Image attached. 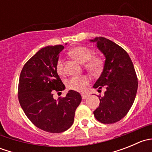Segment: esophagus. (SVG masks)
<instances>
[{
    "instance_id": "34e87169",
    "label": "esophagus",
    "mask_w": 152,
    "mask_h": 152,
    "mask_svg": "<svg viewBox=\"0 0 152 152\" xmlns=\"http://www.w3.org/2000/svg\"><path fill=\"white\" fill-rule=\"evenodd\" d=\"M82 99H84V100H85V99H87V98L89 97V95L87 94V93H82Z\"/></svg>"
}]
</instances>
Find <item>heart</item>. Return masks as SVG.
<instances>
[{
	"label": "heart",
	"instance_id": "obj_1",
	"mask_svg": "<svg viewBox=\"0 0 152 152\" xmlns=\"http://www.w3.org/2000/svg\"><path fill=\"white\" fill-rule=\"evenodd\" d=\"M69 54L80 63L85 64L84 65L86 70L93 74H99L103 70V60L99 56H93V52L84 46L75 47L69 51ZM56 68L59 74L64 75L65 73L64 62L62 58H59L57 60ZM89 82L90 79L86 76H72L67 80L66 86L70 90L83 91L85 90L86 86Z\"/></svg>",
	"mask_w": 152,
	"mask_h": 152
}]
</instances>
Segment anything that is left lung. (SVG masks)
<instances>
[{
  "label": "left lung",
  "mask_w": 152,
  "mask_h": 152,
  "mask_svg": "<svg viewBox=\"0 0 152 152\" xmlns=\"http://www.w3.org/2000/svg\"><path fill=\"white\" fill-rule=\"evenodd\" d=\"M105 57L103 71L94 88L105 87L103 97L99 98V107L93 112L95 118L102 124H114L128 113L137 94V75L127 52L107 38L90 39Z\"/></svg>",
  "instance_id": "obj_1"
}]
</instances>
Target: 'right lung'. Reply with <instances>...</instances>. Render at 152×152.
<instances>
[{
	"mask_svg": "<svg viewBox=\"0 0 152 152\" xmlns=\"http://www.w3.org/2000/svg\"><path fill=\"white\" fill-rule=\"evenodd\" d=\"M62 45L41 48L24 65L18 85V99L26 115L40 129L60 133L74 121L75 111L82 102L78 92L69 90L64 98L53 99V90H65L56 65Z\"/></svg>",
	"mask_w": 152,
	"mask_h": 152,
	"instance_id": "right-lung-1",
	"label": "right lung"
}]
</instances>
